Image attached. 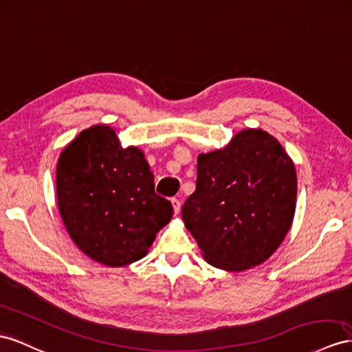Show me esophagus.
<instances>
[{
  "instance_id": "34e87169",
  "label": "esophagus",
  "mask_w": 352,
  "mask_h": 352,
  "mask_svg": "<svg viewBox=\"0 0 352 352\" xmlns=\"http://www.w3.org/2000/svg\"><path fill=\"white\" fill-rule=\"evenodd\" d=\"M170 202H173L174 212L178 214V212H179V208H182V202H179V199H177V197H173V199H170Z\"/></svg>"
}]
</instances>
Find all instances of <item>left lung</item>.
Returning a JSON list of instances; mask_svg holds the SVG:
<instances>
[{"instance_id": "left-lung-1", "label": "left lung", "mask_w": 352, "mask_h": 352, "mask_svg": "<svg viewBox=\"0 0 352 352\" xmlns=\"http://www.w3.org/2000/svg\"><path fill=\"white\" fill-rule=\"evenodd\" d=\"M292 159L274 137L241 131L229 146L197 157L196 190L182 208L210 265L245 270L281 245L296 210Z\"/></svg>"}]
</instances>
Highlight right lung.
<instances>
[{
  "mask_svg": "<svg viewBox=\"0 0 352 352\" xmlns=\"http://www.w3.org/2000/svg\"><path fill=\"white\" fill-rule=\"evenodd\" d=\"M56 193L62 221L86 256L124 266L147 254L174 214L155 192L144 153L123 148L110 126L83 131L60 153Z\"/></svg>",
  "mask_w": 352,
  "mask_h": 352,
  "instance_id": "1",
  "label": "right lung"
}]
</instances>
